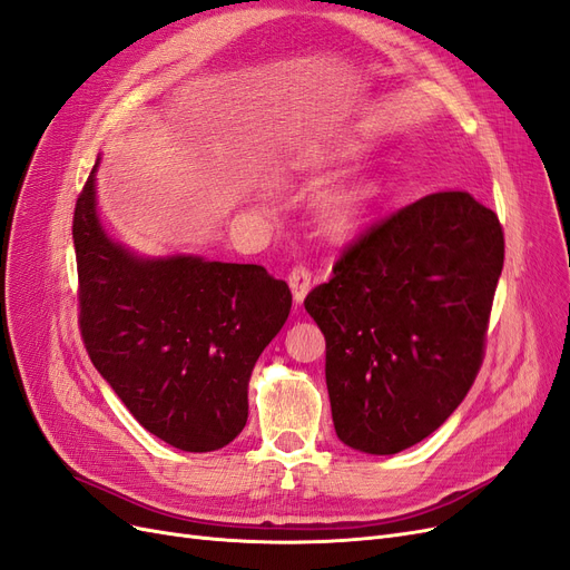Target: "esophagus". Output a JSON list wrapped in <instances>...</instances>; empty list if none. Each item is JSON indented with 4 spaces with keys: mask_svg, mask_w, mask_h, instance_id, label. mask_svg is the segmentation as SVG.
Returning a JSON list of instances; mask_svg holds the SVG:
<instances>
[{
    "mask_svg": "<svg viewBox=\"0 0 570 570\" xmlns=\"http://www.w3.org/2000/svg\"><path fill=\"white\" fill-rule=\"evenodd\" d=\"M288 286H291V293H293V303L301 305L307 296L309 286H312L309 272L305 267H293L291 274H288Z\"/></svg>",
    "mask_w": 570,
    "mask_h": 570,
    "instance_id": "1",
    "label": "esophagus"
}]
</instances>
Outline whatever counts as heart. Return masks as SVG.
I'll use <instances>...</instances> for the list:
<instances>
[{
	"label": "heart",
	"mask_w": 570,
	"mask_h": 570,
	"mask_svg": "<svg viewBox=\"0 0 570 570\" xmlns=\"http://www.w3.org/2000/svg\"><path fill=\"white\" fill-rule=\"evenodd\" d=\"M355 146H347L343 156H355ZM381 185L374 177H357L343 185L328 189L317 200V223L320 227L334 238L353 236L362 225L366 215L372 213L374 204L379 200Z\"/></svg>",
	"instance_id": "1"
}]
</instances>
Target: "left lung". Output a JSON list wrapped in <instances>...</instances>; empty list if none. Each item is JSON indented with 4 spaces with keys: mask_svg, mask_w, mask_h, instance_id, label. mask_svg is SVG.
<instances>
[{
    "mask_svg": "<svg viewBox=\"0 0 570 570\" xmlns=\"http://www.w3.org/2000/svg\"><path fill=\"white\" fill-rule=\"evenodd\" d=\"M502 265L498 215L440 191L372 227L307 293L343 445L395 454L445 424L479 374Z\"/></svg>",
    "mask_w": 570,
    "mask_h": 570,
    "instance_id": "left-lung-1",
    "label": "left lung"
}]
</instances>
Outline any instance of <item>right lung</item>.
<instances>
[{"instance_id": "right-lung-1", "label": "right lung", "mask_w": 570, "mask_h": 570, "mask_svg": "<svg viewBox=\"0 0 570 570\" xmlns=\"http://www.w3.org/2000/svg\"><path fill=\"white\" fill-rule=\"evenodd\" d=\"M95 163L78 198L80 328L89 360L139 424L185 452L229 445L248 419V379L291 312L261 265L173 253L149 258L108 236Z\"/></svg>"}]
</instances>
